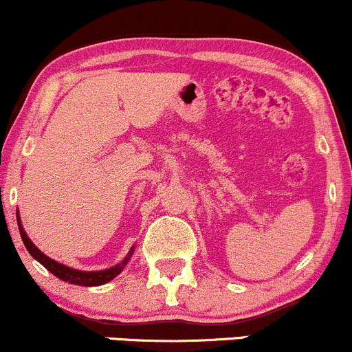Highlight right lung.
<instances>
[{"label": "right lung", "instance_id": "1", "mask_svg": "<svg viewBox=\"0 0 352 352\" xmlns=\"http://www.w3.org/2000/svg\"><path fill=\"white\" fill-rule=\"evenodd\" d=\"M16 219H18V227H19L21 239H23L24 245H26V249H28L29 254H31V257H34L37 262L41 263V265L47 268V270L51 272L52 275H56L57 278L64 280V282H69V283H72V285H82V287H98V285L109 283L110 280H113L115 276L122 274V270L126 267V263L130 262L131 255H133L135 245L131 247L130 252H128L126 257L123 258L120 263H117V265H113V267H110V268H105V270H95V272L77 270V268L64 265V263H59V262H57V260H52L51 257H47V255L43 254V252H41L34 245V243H32L31 239L28 237L26 230L23 229V226H21L19 212H16Z\"/></svg>", "mask_w": 352, "mask_h": 352}]
</instances>
